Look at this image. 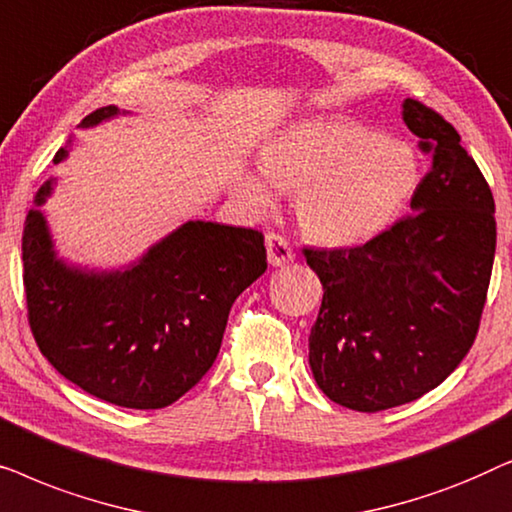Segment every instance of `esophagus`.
Returning a JSON list of instances; mask_svg holds the SVG:
<instances>
[{"label": "esophagus", "mask_w": 512, "mask_h": 512, "mask_svg": "<svg viewBox=\"0 0 512 512\" xmlns=\"http://www.w3.org/2000/svg\"><path fill=\"white\" fill-rule=\"evenodd\" d=\"M265 249H268L270 265H275V268H277V265L291 263L293 258H296V251H293L289 240H286V237L279 235V233L265 235Z\"/></svg>", "instance_id": "1"}]
</instances>
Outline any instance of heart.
<instances>
[{
    "instance_id": "heart-1",
    "label": "heart",
    "mask_w": 512,
    "mask_h": 512,
    "mask_svg": "<svg viewBox=\"0 0 512 512\" xmlns=\"http://www.w3.org/2000/svg\"><path fill=\"white\" fill-rule=\"evenodd\" d=\"M261 170H242L237 191L254 212L293 191L303 233L347 247L387 230L419 186L415 151L354 118H312L277 132L261 151Z\"/></svg>"
}]
</instances>
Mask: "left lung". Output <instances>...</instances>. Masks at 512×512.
<instances>
[{"instance_id":"obj_1","label":"left lung","mask_w":512,"mask_h":512,"mask_svg":"<svg viewBox=\"0 0 512 512\" xmlns=\"http://www.w3.org/2000/svg\"><path fill=\"white\" fill-rule=\"evenodd\" d=\"M403 121L433 158L412 214L359 247L303 251L324 286L312 375L359 412L415 401L464 361L494 265V198L459 132L410 97Z\"/></svg>"}]
</instances>
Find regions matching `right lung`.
<instances>
[{"label":"right lung","instance_id":"right-lung-1","mask_svg":"<svg viewBox=\"0 0 512 512\" xmlns=\"http://www.w3.org/2000/svg\"><path fill=\"white\" fill-rule=\"evenodd\" d=\"M102 107L81 128L109 121ZM67 146L53 163L67 158ZM34 195L23 230L27 319L48 363L76 387L135 410L172 405L212 368L235 298L263 275V235L251 228L186 221L123 270L95 272L55 256Z\"/></svg>","mask_w":512,"mask_h":512}]
</instances>
